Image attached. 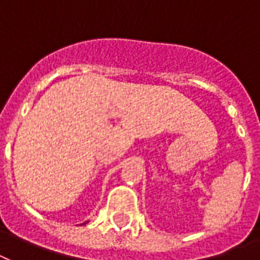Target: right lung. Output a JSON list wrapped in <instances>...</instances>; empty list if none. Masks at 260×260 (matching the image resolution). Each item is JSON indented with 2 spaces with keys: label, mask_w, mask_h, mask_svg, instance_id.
<instances>
[{
  "label": "right lung",
  "mask_w": 260,
  "mask_h": 260,
  "mask_svg": "<svg viewBox=\"0 0 260 260\" xmlns=\"http://www.w3.org/2000/svg\"><path fill=\"white\" fill-rule=\"evenodd\" d=\"M86 222H89V221H86ZM86 222H83V224H82V225H85V224H86Z\"/></svg>",
  "instance_id": "1"
}]
</instances>
